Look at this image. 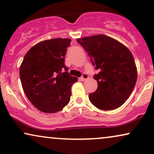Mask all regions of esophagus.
Segmentation results:
<instances>
[{"mask_svg": "<svg viewBox=\"0 0 154 154\" xmlns=\"http://www.w3.org/2000/svg\"><path fill=\"white\" fill-rule=\"evenodd\" d=\"M88 79V75L87 74V73H83V75H82V76L80 78V79H81V81H85L86 79Z\"/></svg>", "mask_w": 154, "mask_h": 154, "instance_id": "esophagus-1", "label": "esophagus"}]
</instances>
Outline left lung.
Returning <instances> with one entry per match:
<instances>
[{
	"instance_id": "1",
	"label": "left lung",
	"mask_w": 154,
	"mask_h": 154,
	"mask_svg": "<svg viewBox=\"0 0 154 154\" xmlns=\"http://www.w3.org/2000/svg\"><path fill=\"white\" fill-rule=\"evenodd\" d=\"M90 60L100 70L94 79L98 83L89 94L90 102L101 110H113L123 105L133 90L137 71L133 56L128 48L105 35L78 38Z\"/></svg>"
}]
</instances>
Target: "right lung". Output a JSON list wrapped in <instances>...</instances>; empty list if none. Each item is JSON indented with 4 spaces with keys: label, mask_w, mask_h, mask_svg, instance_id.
I'll return each mask as SVG.
<instances>
[{
    "label": "right lung",
    "mask_w": 154,
    "mask_h": 154,
    "mask_svg": "<svg viewBox=\"0 0 154 154\" xmlns=\"http://www.w3.org/2000/svg\"><path fill=\"white\" fill-rule=\"evenodd\" d=\"M71 41L59 38L40 42L27 52L21 64L20 75L24 93L42 112H57L70 101L71 86L78 81L69 74L64 64Z\"/></svg>",
    "instance_id": "add662e5"
}]
</instances>
